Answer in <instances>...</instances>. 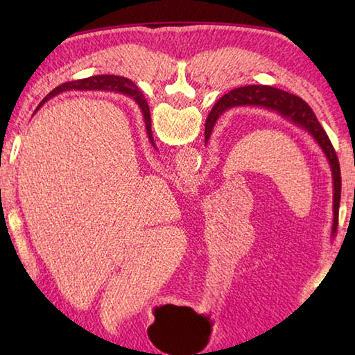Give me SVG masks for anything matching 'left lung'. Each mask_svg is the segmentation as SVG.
<instances>
[{
	"instance_id": "8db88e82",
	"label": "left lung",
	"mask_w": 355,
	"mask_h": 355,
	"mask_svg": "<svg viewBox=\"0 0 355 355\" xmlns=\"http://www.w3.org/2000/svg\"><path fill=\"white\" fill-rule=\"evenodd\" d=\"M137 92V103L142 105L144 97L139 91ZM235 106H260L266 107L279 112L282 117H285L297 125L302 130L307 131L309 135L313 136V139L318 142V146L322 148L326 153V158L329 159L330 171H332V180H334V225H332V236L336 233V225H338V209H340V199H341V172H340V163L336 158V153L334 150L332 142H330L329 136L324 131L320 120L316 119L315 112L311 107L305 103V101L293 95L290 92L282 91V89H275L271 86H244L238 87L235 91H230L220 97L218 103L213 106L211 112L207 119L205 123V144L208 142L209 136H211L213 127L216 120L222 112Z\"/></svg>"
}]
</instances>
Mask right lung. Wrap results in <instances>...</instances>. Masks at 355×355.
I'll list each match as a JSON object with an SVG mask.
<instances>
[{"instance_id": "1", "label": "right lung", "mask_w": 355, "mask_h": 355, "mask_svg": "<svg viewBox=\"0 0 355 355\" xmlns=\"http://www.w3.org/2000/svg\"><path fill=\"white\" fill-rule=\"evenodd\" d=\"M71 89H80V91H117V92H123L133 97L135 101L137 103V87L135 83H131L128 78L123 76H116V75H98V76H91V78H84V80H78V81H71V83H65L58 86L56 89L46 95V97L40 101L39 107L45 103L48 98L55 97V95L65 92V91H71ZM139 105V103H137ZM142 116H144V122H146V130L148 135V139L152 142V146L155 147V141L152 136V122H150V110L147 101L144 100L142 105H139Z\"/></svg>"}]
</instances>
